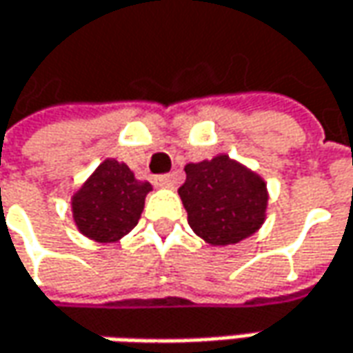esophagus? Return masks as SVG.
Segmentation results:
<instances>
[{
	"label": "esophagus",
	"instance_id": "34e87169",
	"mask_svg": "<svg viewBox=\"0 0 353 353\" xmlns=\"http://www.w3.org/2000/svg\"><path fill=\"white\" fill-rule=\"evenodd\" d=\"M155 186H172L174 184V179H172V174H159L155 176Z\"/></svg>",
	"mask_w": 353,
	"mask_h": 353
}]
</instances>
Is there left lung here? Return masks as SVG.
<instances>
[{"label": "left lung", "mask_w": 353, "mask_h": 353, "mask_svg": "<svg viewBox=\"0 0 353 353\" xmlns=\"http://www.w3.org/2000/svg\"><path fill=\"white\" fill-rule=\"evenodd\" d=\"M179 188L194 234L212 245H230L259 230L265 220V183L228 155L184 167Z\"/></svg>", "instance_id": "obj_1"}]
</instances>
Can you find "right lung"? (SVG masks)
<instances>
[{"label":"right lung","mask_w":353,"mask_h":353,"mask_svg":"<svg viewBox=\"0 0 353 353\" xmlns=\"http://www.w3.org/2000/svg\"><path fill=\"white\" fill-rule=\"evenodd\" d=\"M149 190L128 165L105 159L72 198L78 230L96 241H117L137 225Z\"/></svg>","instance_id":"add662e5"}]
</instances>
